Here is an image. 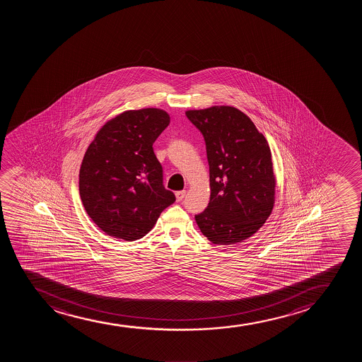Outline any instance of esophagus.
<instances>
[{"label":"esophagus","instance_id":"esophagus-1","mask_svg":"<svg viewBox=\"0 0 362 362\" xmlns=\"http://www.w3.org/2000/svg\"><path fill=\"white\" fill-rule=\"evenodd\" d=\"M175 196H176V200H177V202H181V200L185 198V196H186V191L176 192V193H175Z\"/></svg>","mask_w":362,"mask_h":362}]
</instances>
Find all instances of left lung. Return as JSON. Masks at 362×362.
Here are the masks:
<instances>
[{
	"instance_id": "obj_1",
	"label": "left lung",
	"mask_w": 362,
	"mask_h": 362,
	"mask_svg": "<svg viewBox=\"0 0 362 362\" xmlns=\"http://www.w3.org/2000/svg\"><path fill=\"white\" fill-rule=\"evenodd\" d=\"M188 119L203 134L210 202L196 215L212 244L233 245L252 237L274 208L275 175L269 145L254 122L233 106L188 110Z\"/></svg>"
}]
</instances>
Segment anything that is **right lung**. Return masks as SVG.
<instances>
[{
  "instance_id": "obj_1",
  "label": "right lung",
  "mask_w": 362,
  "mask_h": 362,
  "mask_svg": "<svg viewBox=\"0 0 362 362\" xmlns=\"http://www.w3.org/2000/svg\"><path fill=\"white\" fill-rule=\"evenodd\" d=\"M169 123L160 108L129 110L106 122L88 146L79 196L93 222L110 237H145L174 203L152 147Z\"/></svg>"
}]
</instances>
